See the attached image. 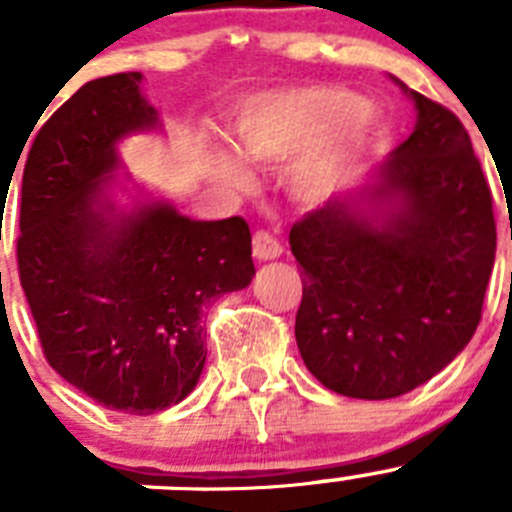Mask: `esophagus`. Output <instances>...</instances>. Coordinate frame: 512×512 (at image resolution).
I'll return each instance as SVG.
<instances>
[{"label":"esophagus","mask_w":512,"mask_h":512,"mask_svg":"<svg viewBox=\"0 0 512 512\" xmlns=\"http://www.w3.org/2000/svg\"><path fill=\"white\" fill-rule=\"evenodd\" d=\"M252 255L257 260H275V257L283 255V245L270 232H255V237H252Z\"/></svg>","instance_id":"esophagus-1"}]
</instances>
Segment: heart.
<instances>
[{
	"label": "heart",
	"instance_id": "b5f03b06",
	"mask_svg": "<svg viewBox=\"0 0 512 512\" xmlns=\"http://www.w3.org/2000/svg\"><path fill=\"white\" fill-rule=\"evenodd\" d=\"M234 136L252 161L278 164L295 155L288 169L290 194L303 204H323L379 141L381 116L343 85H293L247 98ZM219 166L229 184L250 189L252 174L240 161L224 156Z\"/></svg>",
	"mask_w": 512,
	"mask_h": 512
}]
</instances>
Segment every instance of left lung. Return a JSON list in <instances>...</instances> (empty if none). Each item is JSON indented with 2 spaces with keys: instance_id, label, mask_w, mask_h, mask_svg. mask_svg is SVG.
Segmentation results:
<instances>
[{
  "instance_id": "8db88e82",
  "label": "left lung",
  "mask_w": 512,
  "mask_h": 512,
  "mask_svg": "<svg viewBox=\"0 0 512 512\" xmlns=\"http://www.w3.org/2000/svg\"><path fill=\"white\" fill-rule=\"evenodd\" d=\"M399 85L417 105L412 136L374 184L290 229L303 267L300 356L353 399H394L450 364L480 323L495 265L493 194L465 126Z\"/></svg>"
}]
</instances>
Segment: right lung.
Returning <instances> with one entry per match:
<instances>
[{"label":"right lung","mask_w":512,"mask_h":512,"mask_svg":"<svg viewBox=\"0 0 512 512\" xmlns=\"http://www.w3.org/2000/svg\"><path fill=\"white\" fill-rule=\"evenodd\" d=\"M141 78L90 80L47 118L25 154L17 237L19 283L47 364L126 414L174 407L197 386L202 305L255 275L242 217L197 222L166 202L118 212L103 194L116 143L159 123Z\"/></svg>","instance_id":"add662e5"}]
</instances>
